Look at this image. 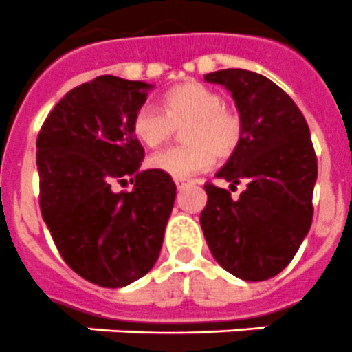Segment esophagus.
Returning a JSON list of instances; mask_svg holds the SVG:
<instances>
[{
  "mask_svg": "<svg viewBox=\"0 0 352 352\" xmlns=\"http://www.w3.org/2000/svg\"><path fill=\"white\" fill-rule=\"evenodd\" d=\"M189 182H191V180H188V179H175L177 189H182V188H184V186H188Z\"/></svg>",
  "mask_w": 352,
  "mask_h": 352,
  "instance_id": "34e87169",
  "label": "esophagus"
}]
</instances>
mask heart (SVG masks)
I'll list each match as a JSON object with an SVG mask.
<instances>
[{
    "instance_id": "obj_1",
    "label": "heart",
    "mask_w": 352,
    "mask_h": 352,
    "mask_svg": "<svg viewBox=\"0 0 352 352\" xmlns=\"http://www.w3.org/2000/svg\"><path fill=\"white\" fill-rule=\"evenodd\" d=\"M163 108L145 104L133 118V133L148 148L163 145L182 129V140L188 145L173 146L148 159L154 170L175 179H188L204 172L212 164L214 155L227 159L239 148L244 125L237 111L225 106L219 91L186 81L166 91Z\"/></svg>"
}]
</instances>
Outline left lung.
<instances>
[{
    "label": "left lung",
    "mask_w": 352,
    "mask_h": 352,
    "mask_svg": "<svg viewBox=\"0 0 352 352\" xmlns=\"http://www.w3.org/2000/svg\"><path fill=\"white\" fill-rule=\"evenodd\" d=\"M232 94L243 118L239 148L216 173L246 189L206 184L200 225L212 256L246 282L276 276L294 258L314 216L317 157L303 113L265 76L244 69L206 74Z\"/></svg>",
    "instance_id": "8db88e82"
}]
</instances>
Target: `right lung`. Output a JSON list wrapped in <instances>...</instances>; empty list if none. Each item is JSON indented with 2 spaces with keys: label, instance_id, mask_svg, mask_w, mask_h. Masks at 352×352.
Instances as JSON below:
<instances>
[{
  "label": "right lung",
  "instance_id": "add662e5",
  "mask_svg": "<svg viewBox=\"0 0 352 352\" xmlns=\"http://www.w3.org/2000/svg\"><path fill=\"white\" fill-rule=\"evenodd\" d=\"M152 85L99 76L65 94L36 138L42 218L72 271L108 289L154 267L177 188L145 157L133 118ZM134 184L131 192L112 189Z\"/></svg>",
  "mask_w": 352,
  "mask_h": 352
}]
</instances>
